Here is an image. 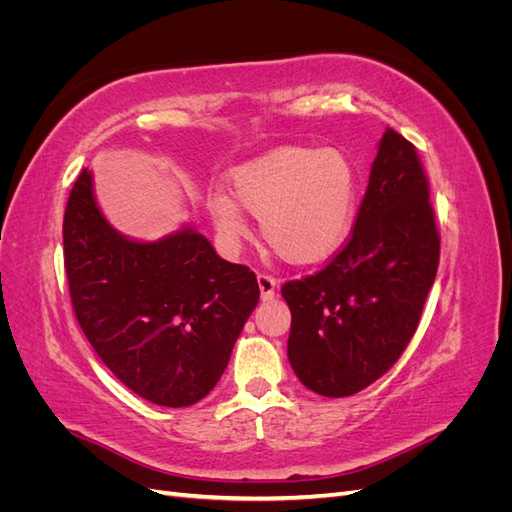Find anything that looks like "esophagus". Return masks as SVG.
<instances>
[{"label":"esophagus","mask_w":512,"mask_h":512,"mask_svg":"<svg viewBox=\"0 0 512 512\" xmlns=\"http://www.w3.org/2000/svg\"><path fill=\"white\" fill-rule=\"evenodd\" d=\"M275 286H277V280L275 277H271V275H265V273H260L258 275V288H260V297H262V301H271V299H275Z\"/></svg>","instance_id":"34e87169"}]
</instances>
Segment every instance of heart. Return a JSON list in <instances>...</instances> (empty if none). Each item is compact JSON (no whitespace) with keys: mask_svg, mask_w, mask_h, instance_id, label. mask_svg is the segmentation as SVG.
<instances>
[{"mask_svg":"<svg viewBox=\"0 0 512 512\" xmlns=\"http://www.w3.org/2000/svg\"><path fill=\"white\" fill-rule=\"evenodd\" d=\"M230 194H209L207 207L222 235H247L245 213L260 220V235L290 265H314L348 237L356 175L339 149L282 147L230 175Z\"/></svg>","mask_w":512,"mask_h":512,"instance_id":"obj_1","label":"heart"}]
</instances>
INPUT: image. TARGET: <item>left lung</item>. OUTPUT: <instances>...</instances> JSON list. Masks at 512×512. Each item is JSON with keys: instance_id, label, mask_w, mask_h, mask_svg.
Here are the masks:
<instances>
[{"instance_id": "left-lung-1", "label": "left lung", "mask_w": 512, "mask_h": 512, "mask_svg": "<svg viewBox=\"0 0 512 512\" xmlns=\"http://www.w3.org/2000/svg\"><path fill=\"white\" fill-rule=\"evenodd\" d=\"M440 262V235L416 147L386 130L346 245L286 282L288 361L324 397L363 391L410 344Z\"/></svg>"}]
</instances>
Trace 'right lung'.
Here are the masks:
<instances>
[{
  "label": "right lung",
  "mask_w": 512,
  "mask_h": 512,
  "mask_svg": "<svg viewBox=\"0 0 512 512\" xmlns=\"http://www.w3.org/2000/svg\"><path fill=\"white\" fill-rule=\"evenodd\" d=\"M64 262L76 320L102 363L166 408L209 395L260 297L254 271L220 258L192 226L151 243L123 237L87 168L66 205Z\"/></svg>",
  "instance_id": "add662e5"
}]
</instances>
